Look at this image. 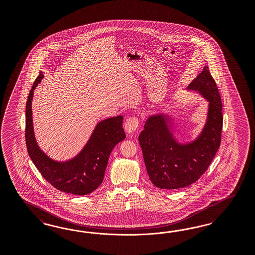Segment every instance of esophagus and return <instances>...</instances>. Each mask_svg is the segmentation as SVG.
I'll list each match as a JSON object with an SVG mask.
<instances>
[{
	"instance_id": "34e87169",
	"label": "esophagus",
	"mask_w": 255,
	"mask_h": 255,
	"mask_svg": "<svg viewBox=\"0 0 255 255\" xmlns=\"http://www.w3.org/2000/svg\"><path fill=\"white\" fill-rule=\"evenodd\" d=\"M138 120L136 118H130L126 121V123L124 124V130L128 134H131L138 128Z\"/></svg>"
}]
</instances>
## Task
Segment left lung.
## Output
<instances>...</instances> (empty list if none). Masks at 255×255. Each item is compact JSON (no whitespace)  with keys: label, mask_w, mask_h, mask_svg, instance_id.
Instances as JSON below:
<instances>
[{"label":"left lung","mask_w":255,"mask_h":255,"mask_svg":"<svg viewBox=\"0 0 255 255\" xmlns=\"http://www.w3.org/2000/svg\"><path fill=\"white\" fill-rule=\"evenodd\" d=\"M186 91L196 93L208 102L206 122L194 138L180 141L176 117L164 111L147 117L139 134L149 179L161 189L174 190L194 183L208 169L221 144L223 108L208 66Z\"/></svg>","instance_id":"8db88e82"}]
</instances>
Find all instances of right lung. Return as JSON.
<instances>
[{"label":"right lung","mask_w":255,"mask_h":255,"mask_svg":"<svg viewBox=\"0 0 255 255\" xmlns=\"http://www.w3.org/2000/svg\"><path fill=\"white\" fill-rule=\"evenodd\" d=\"M44 78L41 72L33 83L26 104V144L31 161L47 182L59 191L76 195L93 193L102 184L112 149L125 139L124 117L103 120L95 125L82 149L74 157L58 161L39 147L32 120L34 90Z\"/></svg>","instance_id":"right-lung-1"}]
</instances>
